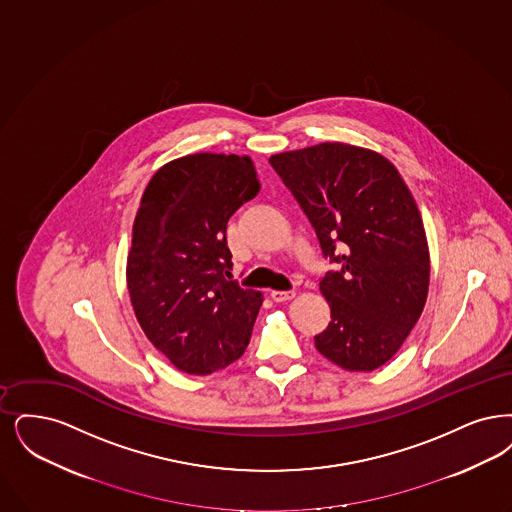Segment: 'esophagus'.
I'll return each instance as SVG.
<instances>
[{
    "mask_svg": "<svg viewBox=\"0 0 512 512\" xmlns=\"http://www.w3.org/2000/svg\"><path fill=\"white\" fill-rule=\"evenodd\" d=\"M270 297L276 303H284V301H289V299L295 297V291H270Z\"/></svg>",
    "mask_w": 512,
    "mask_h": 512,
    "instance_id": "1",
    "label": "esophagus"
}]
</instances>
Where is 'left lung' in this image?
Segmentation results:
<instances>
[{
  "instance_id": "left-lung-1",
  "label": "left lung",
  "mask_w": 512,
  "mask_h": 512,
  "mask_svg": "<svg viewBox=\"0 0 512 512\" xmlns=\"http://www.w3.org/2000/svg\"><path fill=\"white\" fill-rule=\"evenodd\" d=\"M268 162L314 226L324 257L339 265L320 280L331 322L314 345L339 368H381L429 293V246L408 186L387 158L352 144H316Z\"/></svg>"
}]
</instances>
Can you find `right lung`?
<instances>
[{"label":"right lung","mask_w":512,"mask_h":512,"mask_svg":"<svg viewBox=\"0 0 512 512\" xmlns=\"http://www.w3.org/2000/svg\"><path fill=\"white\" fill-rule=\"evenodd\" d=\"M261 190L236 154H190L156 171L144 190L127 257V289L150 343L184 373L236 362L263 297L226 280V223Z\"/></svg>","instance_id":"right-lung-1"}]
</instances>
